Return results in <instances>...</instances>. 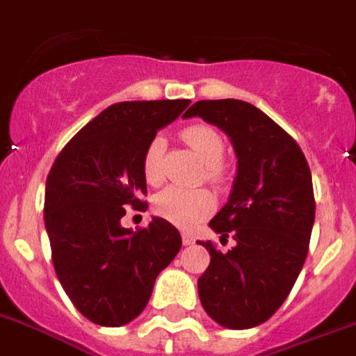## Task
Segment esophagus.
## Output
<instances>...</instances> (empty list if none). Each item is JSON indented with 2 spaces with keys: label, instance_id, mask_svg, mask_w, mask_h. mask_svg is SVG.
I'll list each match as a JSON object with an SVG mask.
<instances>
[{
  "label": "esophagus",
  "instance_id": "1",
  "mask_svg": "<svg viewBox=\"0 0 356 356\" xmlns=\"http://www.w3.org/2000/svg\"><path fill=\"white\" fill-rule=\"evenodd\" d=\"M181 242H184V245H191L195 242V238L189 232H184V234H181Z\"/></svg>",
  "mask_w": 356,
  "mask_h": 356
}]
</instances>
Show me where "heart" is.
I'll return each mask as SVG.
<instances>
[{"instance_id":"b5f03b06","label":"heart","mask_w":356,"mask_h":356,"mask_svg":"<svg viewBox=\"0 0 356 356\" xmlns=\"http://www.w3.org/2000/svg\"><path fill=\"white\" fill-rule=\"evenodd\" d=\"M184 140L199 156L200 161L208 165V180L216 181V184L223 180L219 163L225 154V143H223V137L219 135V131L210 125H193L184 131ZM163 152H165L163 137H154L144 149L143 172L149 186H159L165 178ZM154 210L157 216H161L175 225L193 227L212 213L213 197L207 189L189 191V189L172 186V188L163 189L161 193H157V197L154 199Z\"/></svg>"}]
</instances>
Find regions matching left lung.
<instances>
[{"label": "left lung", "mask_w": 356, "mask_h": 356, "mask_svg": "<svg viewBox=\"0 0 356 356\" xmlns=\"http://www.w3.org/2000/svg\"><path fill=\"white\" fill-rule=\"evenodd\" d=\"M218 125L238 159L227 204L210 229L236 244L221 253L212 242L199 277L202 308L221 327H257L289 296L308 255L315 199L312 172L289 133L238 99L197 101L184 114Z\"/></svg>", "instance_id": "left-lung-1"}]
</instances>
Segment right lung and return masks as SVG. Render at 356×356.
I'll return each instance as SVG.
<instances>
[{
  "label": "right lung",
  "mask_w": 356,
  "mask_h": 356,
  "mask_svg": "<svg viewBox=\"0 0 356 356\" xmlns=\"http://www.w3.org/2000/svg\"><path fill=\"white\" fill-rule=\"evenodd\" d=\"M189 99L124 101L74 135L50 168L44 227L61 287L86 319L122 327L143 314L156 277L172 263L181 236L167 219L125 229V208L144 210L143 156L157 131Z\"/></svg>",
  "instance_id": "right-lung-1"
}]
</instances>
